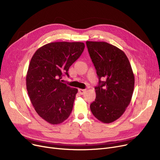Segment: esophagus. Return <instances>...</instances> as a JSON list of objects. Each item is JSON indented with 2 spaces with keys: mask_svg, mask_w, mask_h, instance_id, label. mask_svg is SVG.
<instances>
[{
  "mask_svg": "<svg viewBox=\"0 0 160 160\" xmlns=\"http://www.w3.org/2000/svg\"><path fill=\"white\" fill-rule=\"evenodd\" d=\"M78 92L80 95H84L86 93V90L85 89H78Z\"/></svg>",
  "mask_w": 160,
  "mask_h": 160,
  "instance_id": "esophagus-1",
  "label": "esophagus"
}]
</instances>
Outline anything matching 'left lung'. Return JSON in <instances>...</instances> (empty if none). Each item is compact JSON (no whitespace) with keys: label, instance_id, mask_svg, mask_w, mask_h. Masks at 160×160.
Here are the masks:
<instances>
[{"label":"left lung","instance_id":"left-lung-1","mask_svg":"<svg viewBox=\"0 0 160 160\" xmlns=\"http://www.w3.org/2000/svg\"><path fill=\"white\" fill-rule=\"evenodd\" d=\"M98 78L96 98L90 105L96 118L104 123L118 119L129 105L134 88V75L124 52L106 42L86 41Z\"/></svg>","mask_w":160,"mask_h":160}]
</instances>
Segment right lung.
Instances as JSON below:
<instances>
[{"label":"right lung","instance_id":"1","mask_svg":"<svg viewBox=\"0 0 160 160\" xmlns=\"http://www.w3.org/2000/svg\"><path fill=\"white\" fill-rule=\"evenodd\" d=\"M85 48L82 42H54L40 47L33 55L27 74V89L38 114L52 124L69 117L78 89L62 83L70 66Z\"/></svg>","mask_w":160,"mask_h":160}]
</instances>
